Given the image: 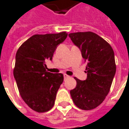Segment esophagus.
Returning a JSON list of instances; mask_svg holds the SVG:
<instances>
[{
  "instance_id": "34e87169",
  "label": "esophagus",
  "mask_w": 129,
  "mask_h": 129,
  "mask_svg": "<svg viewBox=\"0 0 129 129\" xmlns=\"http://www.w3.org/2000/svg\"><path fill=\"white\" fill-rule=\"evenodd\" d=\"M68 77H69V76L67 75H66V74H63V77H64V79L68 78Z\"/></svg>"
}]
</instances>
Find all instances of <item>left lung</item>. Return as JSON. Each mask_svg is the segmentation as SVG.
Segmentation results:
<instances>
[{
  "label": "left lung",
  "mask_w": 129,
  "mask_h": 129,
  "mask_svg": "<svg viewBox=\"0 0 129 129\" xmlns=\"http://www.w3.org/2000/svg\"><path fill=\"white\" fill-rule=\"evenodd\" d=\"M68 36L87 62V78L84 81L75 78L77 86L70 91V95L78 108L91 110L103 102L111 88L116 72L113 50L92 32L70 33Z\"/></svg>",
  "instance_id": "8db88e82"
}]
</instances>
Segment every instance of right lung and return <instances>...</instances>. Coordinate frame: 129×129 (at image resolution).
<instances>
[{"mask_svg":"<svg viewBox=\"0 0 129 129\" xmlns=\"http://www.w3.org/2000/svg\"><path fill=\"white\" fill-rule=\"evenodd\" d=\"M66 32L35 34L24 42L16 54L14 77L22 99L29 108L44 113L53 107L56 92L63 81L61 73L46 71L57 46L65 41Z\"/></svg>","mask_w":129,"mask_h":129,"instance_id":"obj_1","label":"right lung"}]
</instances>
